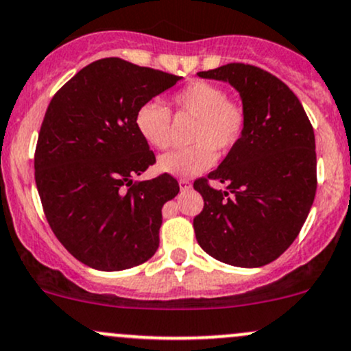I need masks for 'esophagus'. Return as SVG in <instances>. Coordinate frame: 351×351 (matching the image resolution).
Here are the masks:
<instances>
[{
  "instance_id": "esophagus-1",
  "label": "esophagus",
  "mask_w": 351,
  "mask_h": 351,
  "mask_svg": "<svg viewBox=\"0 0 351 351\" xmlns=\"http://www.w3.org/2000/svg\"><path fill=\"white\" fill-rule=\"evenodd\" d=\"M178 183H180V188H182L183 191H184V190H190V188H191V183L188 182L186 178H182Z\"/></svg>"
}]
</instances>
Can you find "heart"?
<instances>
[{
    "label": "heart",
    "mask_w": 351,
    "mask_h": 351,
    "mask_svg": "<svg viewBox=\"0 0 351 351\" xmlns=\"http://www.w3.org/2000/svg\"><path fill=\"white\" fill-rule=\"evenodd\" d=\"M178 118H195L190 148L175 149L158 160V168L173 176H195L213 165L215 153H230L243 136V103L226 96L225 88L210 82H191L169 99ZM134 126L149 146L165 149L171 145V113L158 101H146L134 113Z\"/></svg>",
    "instance_id": "b5f03b06"
}]
</instances>
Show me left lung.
Here are the masks:
<instances>
[{
	"mask_svg": "<svg viewBox=\"0 0 351 351\" xmlns=\"http://www.w3.org/2000/svg\"><path fill=\"white\" fill-rule=\"evenodd\" d=\"M198 76L240 93L246 128L221 165L193 183L205 202L193 219L196 241L223 263L263 267L293 243L313 205V126L293 91L265 69L228 63ZM211 179L227 190L215 191Z\"/></svg>",
	"mask_w": 351,
	"mask_h": 351,
	"instance_id": "1",
	"label": "left lung"
}]
</instances>
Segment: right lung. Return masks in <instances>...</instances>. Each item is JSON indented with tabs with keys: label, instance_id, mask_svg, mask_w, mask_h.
<instances>
[{
	"label": "right lung",
	"instance_id": "right-lung-1",
	"mask_svg": "<svg viewBox=\"0 0 351 351\" xmlns=\"http://www.w3.org/2000/svg\"><path fill=\"white\" fill-rule=\"evenodd\" d=\"M180 80L103 58L80 69L49 101L34 180L53 233L88 267L133 268L158 250L161 208L180 184L168 173L133 182L156 161L134 126V113Z\"/></svg>",
	"mask_w": 351,
	"mask_h": 351
}]
</instances>
